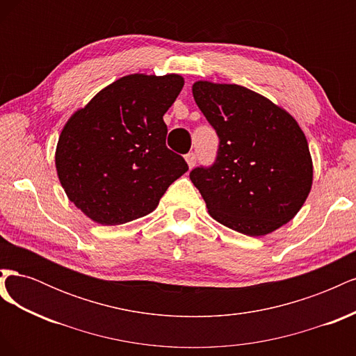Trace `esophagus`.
I'll list each match as a JSON object with an SVG mask.
<instances>
[{"instance_id":"1","label":"esophagus","mask_w":356,"mask_h":356,"mask_svg":"<svg viewBox=\"0 0 356 356\" xmlns=\"http://www.w3.org/2000/svg\"><path fill=\"white\" fill-rule=\"evenodd\" d=\"M196 160H197V157H196V154L195 153H188V154H186V161H187V165H188V168H193L196 165Z\"/></svg>"}]
</instances>
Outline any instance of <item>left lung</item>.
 <instances>
[{
	"instance_id": "1",
	"label": "left lung",
	"mask_w": 356,
	"mask_h": 356,
	"mask_svg": "<svg viewBox=\"0 0 356 356\" xmlns=\"http://www.w3.org/2000/svg\"><path fill=\"white\" fill-rule=\"evenodd\" d=\"M193 96L220 139L213 163L190 172L211 217L246 236L293 220L314 178L298 123L243 86L197 81Z\"/></svg>"
}]
</instances>
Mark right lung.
<instances>
[{
    "instance_id": "obj_1",
    "label": "right lung",
    "mask_w": 356,
    "mask_h": 356,
    "mask_svg": "<svg viewBox=\"0 0 356 356\" xmlns=\"http://www.w3.org/2000/svg\"><path fill=\"white\" fill-rule=\"evenodd\" d=\"M178 74H132L106 86L62 129L56 170L68 199L102 225L153 212L188 170L166 147L165 113L179 95Z\"/></svg>"
}]
</instances>
